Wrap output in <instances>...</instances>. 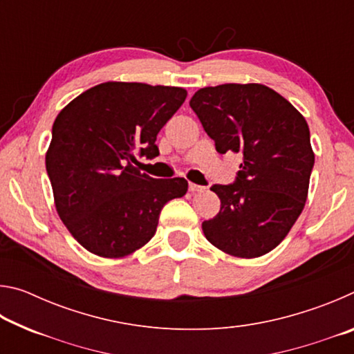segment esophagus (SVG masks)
Listing matches in <instances>:
<instances>
[{
    "mask_svg": "<svg viewBox=\"0 0 354 354\" xmlns=\"http://www.w3.org/2000/svg\"><path fill=\"white\" fill-rule=\"evenodd\" d=\"M189 190L192 192V194H195V192H203V190H205V187H203V185H198V184L189 183Z\"/></svg>",
    "mask_w": 354,
    "mask_h": 354,
    "instance_id": "34e87169",
    "label": "esophagus"
}]
</instances>
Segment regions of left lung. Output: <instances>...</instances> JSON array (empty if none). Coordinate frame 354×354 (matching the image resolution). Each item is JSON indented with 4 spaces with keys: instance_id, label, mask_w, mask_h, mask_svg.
Listing matches in <instances>:
<instances>
[{
    "instance_id": "left-lung-1",
    "label": "left lung",
    "mask_w": 354,
    "mask_h": 354,
    "mask_svg": "<svg viewBox=\"0 0 354 354\" xmlns=\"http://www.w3.org/2000/svg\"><path fill=\"white\" fill-rule=\"evenodd\" d=\"M190 107L220 154L243 159L234 183L211 187L220 212L203 221V232L231 256L267 254L283 242L308 198L314 151L306 120L262 84L200 88Z\"/></svg>"
}]
</instances>
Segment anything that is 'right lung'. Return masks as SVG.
I'll use <instances>...</instances> for the list:
<instances>
[{"instance_id": "right-lung-1", "label": "right lung", "mask_w": 354, "mask_h": 354, "mask_svg": "<svg viewBox=\"0 0 354 354\" xmlns=\"http://www.w3.org/2000/svg\"><path fill=\"white\" fill-rule=\"evenodd\" d=\"M181 87L103 82L59 112L46 173L59 217L84 248L123 257L151 241L159 214L187 192L184 178L140 173L137 156L159 154L156 137L181 104Z\"/></svg>"}]
</instances>
